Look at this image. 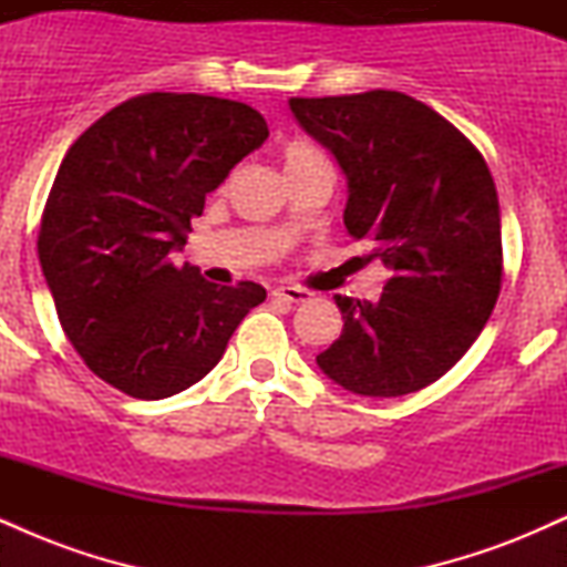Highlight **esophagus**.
<instances>
[{
    "mask_svg": "<svg viewBox=\"0 0 567 567\" xmlns=\"http://www.w3.org/2000/svg\"><path fill=\"white\" fill-rule=\"evenodd\" d=\"M271 296H275L277 301H285V303H303V301H309L311 292L298 288V285H282V288H275Z\"/></svg>",
    "mask_w": 567,
    "mask_h": 567,
    "instance_id": "34e87169",
    "label": "esophagus"
}]
</instances>
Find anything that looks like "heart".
Here are the masks:
<instances>
[{"mask_svg":"<svg viewBox=\"0 0 567 567\" xmlns=\"http://www.w3.org/2000/svg\"><path fill=\"white\" fill-rule=\"evenodd\" d=\"M317 157H322V154L317 152V148H311L309 143L292 141V143H288V146L282 148L285 173L296 171V167H301V165H306V162H311V159H317Z\"/></svg>","mask_w":567,"mask_h":567,"instance_id":"b5f03b06","label":"heart"}]
</instances>
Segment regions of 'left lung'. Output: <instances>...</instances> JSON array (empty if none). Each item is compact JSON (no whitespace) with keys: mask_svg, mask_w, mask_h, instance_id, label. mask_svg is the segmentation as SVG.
Returning <instances> with one entry per match:
<instances>
[{"mask_svg":"<svg viewBox=\"0 0 567 567\" xmlns=\"http://www.w3.org/2000/svg\"><path fill=\"white\" fill-rule=\"evenodd\" d=\"M347 173L343 224L392 271L375 303L338 296L343 330L322 373L365 396H402L451 370L483 333L504 279L501 216L480 148L396 90L290 97Z\"/></svg>","mask_w":567,"mask_h":567,"instance_id":"8db88e82","label":"left lung"}]
</instances>
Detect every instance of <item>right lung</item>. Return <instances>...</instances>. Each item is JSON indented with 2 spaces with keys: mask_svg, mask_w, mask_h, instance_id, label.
<instances>
[{
  "mask_svg": "<svg viewBox=\"0 0 567 567\" xmlns=\"http://www.w3.org/2000/svg\"><path fill=\"white\" fill-rule=\"evenodd\" d=\"M269 135L247 103L143 93L71 143L37 252L71 347L101 381L165 400L205 379L266 290L175 266L205 197Z\"/></svg>",
  "mask_w": 567,
  "mask_h": 567,
  "instance_id": "1",
  "label": "right lung"
}]
</instances>
